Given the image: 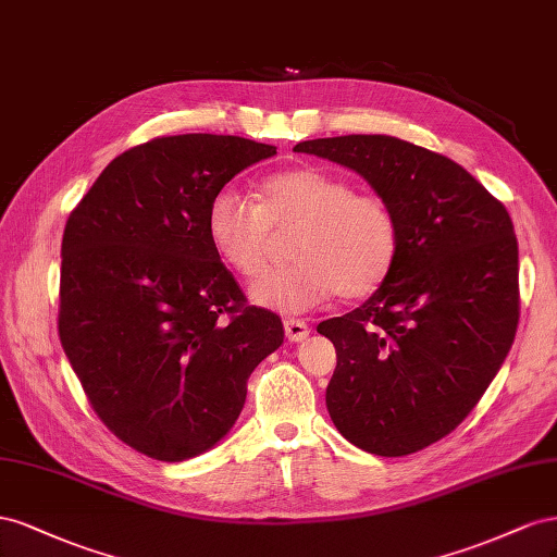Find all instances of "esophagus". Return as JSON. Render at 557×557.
Here are the masks:
<instances>
[{
    "mask_svg": "<svg viewBox=\"0 0 557 557\" xmlns=\"http://www.w3.org/2000/svg\"><path fill=\"white\" fill-rule=\"evenodd\" d=\"M284 333L292 343H300L304 338H308V324L304 320H284Z\"/></svg>",
    "mask_w": 557,
    "mask_h": 557,
    "instance_id": "1",
    "label": "esophagus"
}]
</instances>
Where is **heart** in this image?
Segmentation results:
<instances>
[{
	"mask_svg": "<svg viewBox=\"0 0 557 557\" xmlns=\"http://www.w3.org/2000/svg\"><path fill=\"white\" fill-rule=\"evenodd\" d=\"M205 228L216 257L243 277L261 273L273 231L294 228L292 261L249 287L251 304L277 312H304L331 294L369 296L387 280L399 251L389 202L314 165L268 174L253 200L221 188L210 200Z\"/></svg>",
	"mask_w": 557,
	"mask_h": 557,
	"instance_id": "obj_1",
	"label": "heart"
}]
</instances>
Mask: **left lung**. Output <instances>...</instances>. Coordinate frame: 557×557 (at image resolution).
Returning <instances> with one entry per match:
<instances>
[{"instance_id": "8db88e82", "label": "left lung", "mask_w": 557, "mask_h": 557, "mask_svg": "<svg viewBox=\"0 0 557 557\" xmlns=\"http://www.w3.org/2000/svg\"><path fill=\"white\" fill-rule=\"evenodd\" d=\"M294 151L355 170L394 210L387 280L317 331L338 355L326 387L338 432L380 457L418 453L469 416L513 345V221L462 165L399 137L308 139Z\"/></svg>"}]
</instances>
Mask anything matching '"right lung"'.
I'll return each instance as SVG.
<instances>
[{"instance_id":"add662e5","label":"right lung","mask_w":557,"mask_h":557,"mask_svg":"<svg viewBox=\"0 0 557 557\" xmlns=\"http://www.w3.org/2000/svg\"><path fill=\"white\" fill-rule=\"evenodd\" d=\"M277 147L156 137L111 161L62 235V349L98 418L131 448L184 462L224 438L247 377L284 341L210 245V200Z\"/></svg>"}]
</instances>
